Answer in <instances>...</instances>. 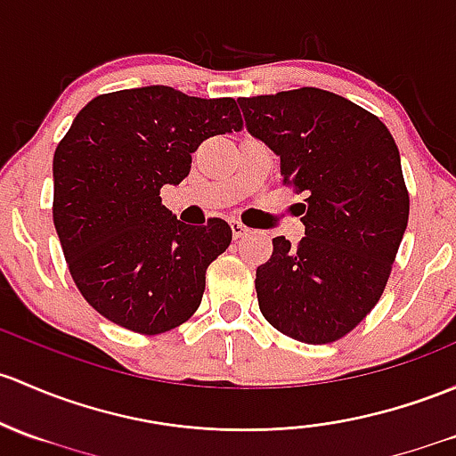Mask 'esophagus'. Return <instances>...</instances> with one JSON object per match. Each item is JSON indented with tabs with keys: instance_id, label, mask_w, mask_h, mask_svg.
<instances>
[{
	"instance_id": "34e87169",
	"label": "esophagus",
	"mask_w": 456,
	"mask_h": 456,
	"mask_svg": "<svg viewBox=\"0 0 456 456\" xmlns=\"http://www.w3.org/2000/svg\"><path fill=\"white\" fill-rule=\"evenodd\" d=\"M229 224H232V233H233V238H244V236H247L248 232H251V229H248L247 224H242L240 220H229Z\"/></svg>"
}]
</instances>
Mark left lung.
<instances>
[{"label":"left lung","instance_id":"left-lung-1","mask_svg":"<svg viewBox=\"0 0 456 456\" xmlns=\"http://www.w3.org/2000/svg\"><path fill=\"white\" fill-rule=\"evenodd\" d=\"M238 104L247 131L280 157L284 183L305 194V236L295 247L273 238L271 260L257 266L262 314L295 341H338L378 304L406 232L400 151L376 115L332 91Z\"/></svg>","mask_w":456,"mask_h":456}]
</instances>
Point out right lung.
Here are the masks:
<instances>
[{
	"label": "right lung",
	"instance_id": "right-lung-1",
	"mask_svg": "<svg viewBox=\"0 0 456 456\" xmlns=\"http://www.w3.org/2000/svg\"><path fill=\"white\" fill-rule=\"evenodd\" d=\"M240 128L233 98L164 85L102 94L80 109L54 152L52 216L80 295L104 319L152 337L196 313L232 227L181 223L159 191L190 175L200 142Z\"/></svg>",
	"mask_w": 456,
	"mask_h": 456
}]
</instances>
